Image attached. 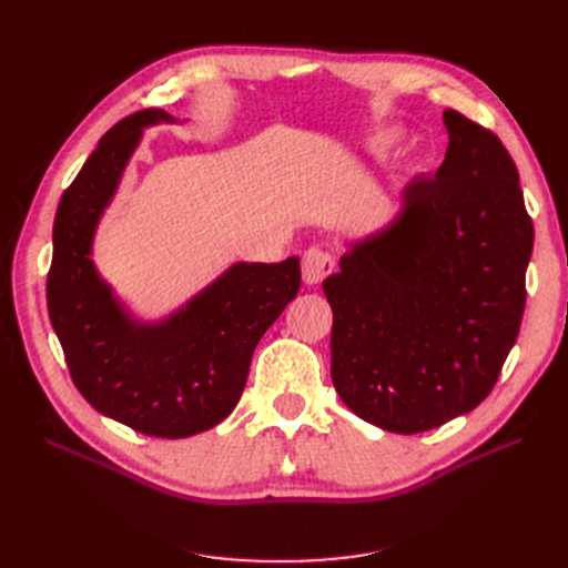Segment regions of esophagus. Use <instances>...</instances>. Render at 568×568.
Here are the masks:
<instances>
[{"label": "esophagus", "mask_w": 568, "mask_h": 568, "mask_svg": "<svg viewBox=\"0 0 568 568\" xmlns=\"http://www.w3.org/2000/svg\"><path fill=\"white\" fill-rule=\"evenodd\" d=\"M334 270V257L322 248H307L303 253V282L317 286Z\"/></svg>", "instance_id": "esophagus-1"}]
</instances>
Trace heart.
<instances>
[{
	"label": "heart",
	"instance_id": "1",
	"mask_svg": "<svg viewBox=\"0 0 568 568\" xmlns=\"http://www.w3.org/2000/svg\"><path fill=\"white\" fill-rule=\"evenodd\" d=\"M395 144H398V132H395V130H384V132L372 136V146L376 151H386V149H390Z\"/></svg>",
	"mask_w": 568,
	"mask_h": 568
}]
</instances>
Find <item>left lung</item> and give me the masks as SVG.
<instances>
[{
	"mask_svg": "<svg viewBox=\"0 0 568 568\" xmlns=\"http://www.w3.org/2000/svg\"><path fill=\"white\" fill-rule=\"evenodd\" d=\"M434 178L409 180L388 225L322 282L332 382L359 419L419 434L484 403L519 336L532 222L497 136L448 109Z\"/></svg>",
	"mask_w": 568,
	"mask_h": 568,
	"instance_id": "obj_1",
	"label": "left lung"
}]
</instances>
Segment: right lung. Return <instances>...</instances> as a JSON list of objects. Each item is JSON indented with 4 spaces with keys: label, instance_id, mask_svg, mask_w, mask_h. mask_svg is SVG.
Wrapping results in <instances>:
<instances>
[{
    "label": "right lung",
    "instance_id": "right-lung-1",
    "mask_svg": "<svg viewBox=\"0 0 568 568\" xmlns=\"http://www.w3.org/2000/svg\"><path fill=\"white\" fill-rule=\"evenodd\" d=\"M128 115L99 140L54 217L47 307L73 384L97 412L156 438L209 432L242 398L257 341L301 288V261L234 263L178 311L140 320L94 265V234L146 128Z\"/></svg>",
    "mask_w": 568,
    "mask_h": 568
}]
</instances>
